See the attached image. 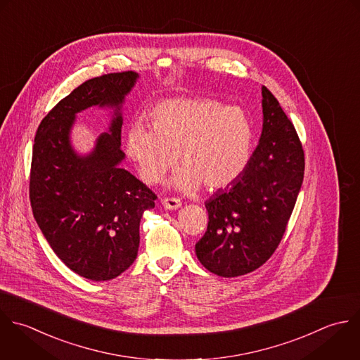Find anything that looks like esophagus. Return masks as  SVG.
Returning a JSON list of instances; mask_svg holds the SVG:
<instances>
[{
	"label": "esophagus",
	"instance_id": "34e87169",
	"mask_svg": "<svg viewBox=\"0 0 360 360\" xmlns=\"http://www.w3.org/2000/svg\"><path fill=\"white\" fill-rule=\"evenodd\" d=\"M162 205L165 209H169V210H174V209H178L182 203L179 199L176 198H164L162 199Z\"/></svg>",
	"mask_w": 360,
	"mask_h": 360
}]
</instances>
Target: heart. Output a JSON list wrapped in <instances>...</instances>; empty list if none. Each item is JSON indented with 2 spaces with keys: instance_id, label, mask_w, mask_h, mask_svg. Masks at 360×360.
<instances>
[{
  "instance_id": "obj_1",
  "label": "heart",
  "mask_w": 360,
  "mask_h": 360,
  "mask_svg": "<svg viewBox=\"0 0 360 360\" xmlns=\"http://www.w3.org/2000/svg\"><path fill=\"white\" fill-rule=\"evenodd\" d=\"M151 127L134 123L126 133V151L140 178L154 185L175 165L174 185L195 191L202 184L219 191L237 181L250 164L254 129L238 106L209 98H174L150 112Z\"/></svg>"
}]
</instances>
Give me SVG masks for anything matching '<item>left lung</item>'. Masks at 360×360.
I'll use <instances>...</instances> for the list:
<instances>
[{"instance_id":"left-lung-1","label":"left lung","mask_w":360,"mask_h":360,"mask_svg":"<svg viewBox=\"0 0 360 360\" xmlns=\"http://www.w3.org/2000/svg\"><path fill=\"white\" fill-rule=\"evenodd\" d=\"M259 144L241 176L206 200L209 223L196 243L202 265L223 278L262 266L286 231L304 178V151L293 123L262 86Z\"/></svg>"}]
</instances>
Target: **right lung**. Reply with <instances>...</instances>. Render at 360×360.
Listing matches in <instances>:
<instances>
[{
	"label": "right lung",
	"mask_w": 360,
	"mask_h": 360,
	"mask_svg": "<svg viewBox=\"0 0 360 360\" xmlns=\"http://www.w3.org/2000/svg\"><path fill=\"white\" fill-rule=\"evenodd\" d=\"M137 77L122 71L82 82L41 119L34 136L29 176L34 220L65 266L95 282L115 279L134 262L141 216L155 206L157 195L119 168L120 106ZM94 104L113 107L115 117L94 151L79 158L69 130L75 113Z\"/></svg>",
	"instance_id": "obj_1"
}]
</instances>
